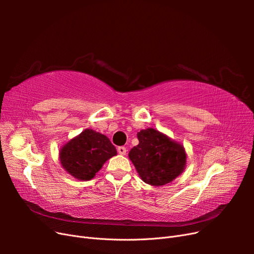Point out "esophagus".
<instances>
[{
    "mask_svg": "<svg viewBox=\"0 0 254 254\" xmlns=\"http://www.w3.org/2000/svg\"><path fill=\"white\" fill-rule=\"evenodd\" d=\"M118 152L122 156H125L127 152V149H126V147H124V146H120V147L118 148Z\"/></svg>",
    "mask_w": 254,
    "mask_h": 254,
    "instance_id": "1",
    "label": "esophagus"
}]
</instances>
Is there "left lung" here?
Wrapping results in <instances>:
<instances>
[{
	"mask_svg": "<svg viewBox=\"0 0 254 254\" xmlns=\"http://www.w3.org/2000/svg\"><path fill=\"white\" fill-rule=\"evenodd\" d=\"M139 144L129 151L141 179L152 187H162L180 176L187 166L183 145L153 128L136 134Z\"/></svg>",
	"mask_w": 254,
	"mask_h": 254,
	"instance_id": "obj_1",
	"label": "left lung"
}]
</instances>
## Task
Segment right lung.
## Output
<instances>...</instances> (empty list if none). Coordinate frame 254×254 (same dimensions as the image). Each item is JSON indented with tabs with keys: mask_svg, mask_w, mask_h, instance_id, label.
I'll use <instances>...</instances> for the list:
<instances>
[{
	"mask_svg": "<svg viewBox=\"0 0 254 254\" xmlns=\"http://www.w3.org/2000/svg\"><path fill=\"white\" fill-rule=\"evenodd\" d=\"M117 153L108 137L88 128L60 148L59 160L64 170L73 178L88 181Z\"/></svg>",
	"mask_w": 254,
	"mask_h": 254,
	"instance_id": "right-lung-1",
	"label": "right lung"
}]
</instances>
